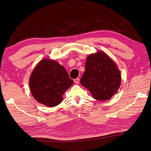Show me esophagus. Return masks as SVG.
Returning <instances> with one entry per match:
<instances>
[{
    "label": "esophagus",
    "mask_w": 151,
    "mask_h": 151,
    "mask_svg": "<svg viewBox=\"0 0 151 151\" xmlns=\"http://www.w3.org/2000/svg\"><path fill=\"white\" fill-rule=\"evenodd\" d=\"M79 81H80V79H79L78 78H75V80H74V82H75V83H76V84H78Z\"/></svg>",
    "instance_id": "34e87169"
}]
</instances>
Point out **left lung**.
Returning <instances> with one entry per match:
<instances>
[{"label":"left lung","mask_w":151,"mask_h":151,"mask_svg":"<svg viewBox=\"0 0 151 151\" xmlns=\"http://www.w3.org/2000/svg\"><path fill=\"white\" fill-rule=\"evenodd\" d=\"M80 82L94 99L104 101L117 93L121 73L116 64L105 52L99 50L86 57L85 71Z\"/></svg>","instance_id":"left-lung-1"}]
</instances>
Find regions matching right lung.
I'll return each instance as SVG.
<instances>
[{
	"mask_svg": "<svg viewBox=\"0 0 151 151\" xmlns=\"http://www.w3.org/2000/svg\"><path fill=\"white\" fill-rule=\"evenodd\" d=\"M73 85L64 66L57 61L43 58L35 66L29 78L30 93L39 103L48 107L57 106L63 94Z\"/></svg>",
	"mask_w": 151,
	"mask_h": 151,
	"instance_id": "right-lung-1",
	"label": "right lung"
}]
</instances>
